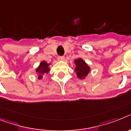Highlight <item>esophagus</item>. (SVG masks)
I'll use <instances>...</instances> for the list:
<instances>
[{
  "label": "esophagus",
  "mask_w": 131,
  "mask_h": 131,
  "mask_svg": "<svg viewBox=\"0 0 131 131\" xmlns=\"http://www.w3.org/2000/svg\"><path fill=\"white\" fill-rule=\"evenodd\" d=\"M64 57H58V60L59 61H64Z\"/></svg>",
  "instance_id": "obj_1"
}]
</instances>
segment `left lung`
<instances>
[{"mask_svg": "<svg viewBox=\"0 0 131 131\" xmlns=\"http://www.w3.org/2000/svg\"><path fill=\"white\" fill-rule=\"evenodd\" d=\"M75 64L74 72L77 74V77L79 79H84L91 72V67L88 65L85 61L81 58H78L74 61Z\"/></svg>", "mask_w": 131, "mask_h": 131, "instance_id": "8db88e82", "label": "left lung"}]
</instances>
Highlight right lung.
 Returning <instances> with one entry per match:
<instances>
[{"label":"right lung","instance_id":"1","mask_svg":"<svg viewBox=\"0 0 131 131\" xmlns=\"http://www.w3.org/2000/svg\"><path fill=\"white\" fill-rule=\"evenodd\" d=\"M50 64V63H47L45 60H42L40 62V64L38 65V67L35 70L36 73L38 76V79L41 80V79H42L43 75L49 73V71H50V68H49Z\"/></svg>","mask_w":131,"mask_h":131}]
</instances>
